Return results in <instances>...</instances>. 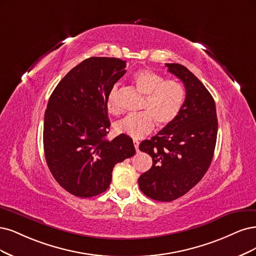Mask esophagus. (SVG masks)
Returning a JSON list of instances; mask_svg holds the SVG:
<instances>
[{
  "instance_id": "1",
  "label": "esophagus",
  "mask_w": 256,
  "mask_h": 256,
  "mask_svg": "<svg viewBox=\"0 0 256 256\" xmlns=\"http://www.w3.org/2000/svg\"><path fill=\"white\" fill-rule=\"evenodd\" d=\"M133 144H134L136 151H138L139 150V142H138V140H133Z\"/></svg>"
}]
</instances>
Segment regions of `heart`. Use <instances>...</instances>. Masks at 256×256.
I'll list each match as a JSON object with an SVG mask.
<instances>
[{
	"mask_svg": "<svg viewBox=\"0 0 256 256\" xmlns=\"http://www.w3.org/2000/svg\"><path fill=\"white\" fill-rule=\"evenodd\" d=\"M134 83L140 92L146 96L144 112L128 114L114 124L118 134L139 139L151 133L155 121L160 126H167L174 121L185 101V89L176 80H164L160 74L148 69L134 74ZM118 85L112 87L106 98V107L110 114L120 112L118 102Z\"/></svg>",
	"mask_w": 256,
	"mask_h": 256,
	"instance_id": "heart-1",
	"label": "heart"
}]
</instances>
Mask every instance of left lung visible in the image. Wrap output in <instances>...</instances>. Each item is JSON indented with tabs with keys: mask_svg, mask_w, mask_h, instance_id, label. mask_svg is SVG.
<instances>
[{
	"mask_svg": "<svg viewBox=\"0 0 256 256\" xmlns=\"http://www.w3.org/2000/svg\"><path fill=\"white\" fill-rule=\"evenodd\" d=\"M166 66L185 86L183 107L171 124L139 144L153 160L151 169L139 176V188L162 202L178 199L200 182L212 160L218 132L216 105L208 90L184 66Z\"/></svg>",
	"mask_w": 256,
	"mask_h": 256,
	"instance_id": "8db88e82",
	"label": "left lung"
}]
</instances>
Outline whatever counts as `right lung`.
<instances>
[{
	"label": "right lung",
	"mask_w": 256,
	"mask_h": 256,
	"mask_svg": "<svg viewBox=\"0 0 256 256\" xmlns=\"http://www.w3.org/2000/svg\"><path fill=\"white\" fill-rule=\"evenodd\" d=\"M126 62L90 57L71 69L48 98L44 123L48 167L64 190L80 198L104 192L117 162L132 158L133 140L106 139L110 122L106 98L124 76Z\"/></svg>",
	"instance_id": "1"
}]
</instances>
